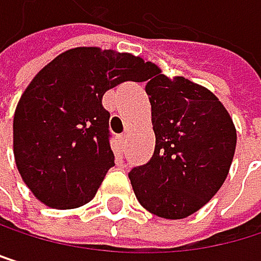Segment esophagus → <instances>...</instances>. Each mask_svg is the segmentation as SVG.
<instances>
[{
	"instance_id": "1",
	"label": "esophagus",
	"mask_w": 261,
	"mask_h": 261,
	"mask_svg": "<svg viewBox=\"0 0 261 261\" xmlns=\"http://www.w3.org/2000/svg\"><path fill=\"white\" fill-rule=\"evenodd\" d=\"M119 142L122 144V147H125L126 145V135H120L119 136Z\"/></svg>"
}]
</instances>
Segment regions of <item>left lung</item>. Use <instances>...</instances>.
Masks as SVG:
<instances>
[{
    "label": "left lung",
    "instance_id": "obj_1",
    "mask_svg": "<svg viewBox=\"0 0 261 261\" xmlns=\"http://www.w3.org/2000/svg\"><path fill=\"white\" fill-rule=\"evenodd\" d=\"M145 92L152 105L155 152L129 170L139 203L164 219H183L212 199L227 178L237 129L208 89L183 76L167 78L152 64Z\"/></svg>",
    "mask_w": 261,
    "mask_h": 261
}]
</instances>
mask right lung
<instances>
[{"label":"right lung","mask_w":261,"mask_h":261,"mask_svg":"<svg viewBox=\"0 0 261 261\" xmlns=\"http://www.w3.org/2000/svg\"><path fill=\"white\" fill-rule=\"evenodd\" d=\"M150 68L129 53L80 46L29 83L14 116V156L42 203L70 210L94 199L114 166L103 95L123 81H145Z\"/></svg>","instance_id":"1"}]
</instances>
